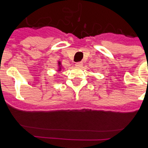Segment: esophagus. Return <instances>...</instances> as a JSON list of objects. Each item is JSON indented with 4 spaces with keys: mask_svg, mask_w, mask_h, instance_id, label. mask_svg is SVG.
<instances>
[{
    "mask_svg": "<svg viewBox=\"0 0 148 148\" xmlns=\"http://www.w3.org/2000/svg\"><path fill=\"white\" fill-rule=\"evenodd\" d=\"M82 65H83V63H82V62H76L75 66H77V67H79V68H81L82 66Z\"/></svg>",
    "mask_w": 148,
    "mask_h": 148,
    "instance_id": "1",
    "label": "esophagus"
}]
</instances>
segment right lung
<instances>
[{
	"instance_id": "right-lung-1",
	"label": "right lung",
	"mask_w": 148,
	"mask_h": 148,
	"mask_svg": "<svg viewBox=\"0 0 148 148\" xmlns=\"http://www.w3.org/2000/svg\"><path fill=\"white\" fill-rule=\"evenodd\" d=\"M58 64H59V66H60V68H59V71H60V69H61V66H60V62H58Z\"/></svg>"
}]
</instances>
